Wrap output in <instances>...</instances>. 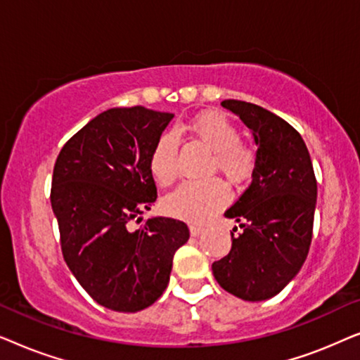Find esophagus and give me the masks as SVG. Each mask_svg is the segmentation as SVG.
I'll use <instances>...</instances> for the list:
<instances>
[{
  "instance_id": "obj_1",
  "label": "esophagus",
  "mask_w": 360,
  "mask_h": 360,
  "mask_svg": "<svg viewBox=\"0 0 360 360\" xmlns=\"http://www.w3.org/2000/svg\"><path fill=\"white\" fill-rule=\"evenodd\" d=\"M205 228H201V226H190V234L193 236V238H196V236L203 234Z\"/></svg>"
}]
</instances>
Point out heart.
Here are the masks:
<instances>
[{
	"label": "heart",
	"instance_id": "1",
	"mask_svg": "<svg viewBox=\"0 0 360 360\" xmlns=\"http://www.w3.org/2000/svg\"><path fill=\"white\" fill-rule=\"evenodd\" d=\"M193 134L214 150L213 169L240 184L249 180L255 170V152L240 142L239 129L229 117L216 111L201 112L190 122ZM149 172L157 185L167 186L179 175V139L175 132H164L152 146ZM229 188L221 179L190 180L172 191L164 201L167 213L188 223H206L216 211L229 201Z\"/></svg>",
	"mask_w": 360,
	"mask_h": 360
}]
</instances>
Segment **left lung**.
<instances>
[{
  "mask_svg": "<svg viewBox=\"0 0 360 360\" xmlns=\"http://www.w3.org/2000/svg\"><path fill=\"white\" fill-rule=\"evenodd\" d=\"M252 131L257 164L252 184L226 210L239 234L231 233L228 255L213 262V275L226 292L262 302L283 290L307 259L313 238L316 176L300 132L262 106L224 100Z\"/></svg>",
  "mask_w": 360,
  "mask_h": 360,
  "instance_id": "obj_1",
  "label": "left lung"
}]
</instances>
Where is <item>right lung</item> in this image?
I'll return each mask as SVG.
<instances>
[{
	"label": "right lung",
	"mask_w": 360,
	"mask_h": 360,
	"mask_svg": "<svg viewBox=\"0 0 360 360\" xmlns=\"http://www.w3.org/2000/svg\"><path fill=\"white\" fill-rule=\"evenodd\" d=\"M172 120L144 106L112 108L73 134L53 165L51 203L63 260L85 292L115 311L157 302L176 249L190 238L184 221L162 216L131 229L157 198L147 160Z\"/></svg>",
	"instance_id": "right-lung-1"
}]
</instances>
